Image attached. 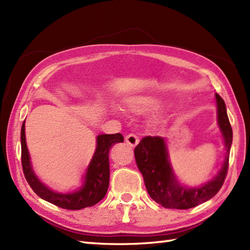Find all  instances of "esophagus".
I'll return each instance as SVG.
<instances>
[{"instance_id": "34e87169", "label": "esophagus", "mask_w": 250, "mask_h": 250, "mask_svg": "<svg viewBox=\"0 0 250 250\" xmlns=\"http://www.w3.org/2000/svg\"><path fill=\"white\" fill-rule=\"evenodd\" d=\"M125 142L128 143V145H130L131 147H135L139 145L140 140L135 134H129L128 136L125 137Z\"/></svg>"}]
</instances>
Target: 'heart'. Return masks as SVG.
<instances>
[{
  "mask_svg": "<svg viewBox=\"0 0 250 250\" xmlns=\"http://www.w3.org/2000/svg\"><path fill=\"white\" fill-rule=\"evenodd\" d=\"M164 104V100L155 94L133 95L125 100V106L135 115H146L159 109ZM159 120V119H157Z\"/></svg>",
  "mask_w": 250,
  "mask_h": 250,
  "instance_id": "obj_1",
  "label": "heart"
}]
</instances>
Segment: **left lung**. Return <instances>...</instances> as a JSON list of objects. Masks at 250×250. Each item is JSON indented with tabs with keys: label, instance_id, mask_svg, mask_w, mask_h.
Wrapping results in <instances>:
<instances>
[{
	"label": "left lung",
	"instance_id": "1",
	"mask_svg": "<svg viewBox=\"0 0 250 250\" xmlns=\"http://www.w3.org/2000/svg\"><path fill=\"white\" fill-rule=\"evenodd\" d=\"M215 100L217 124L224 139L226 153L219 171L208 182L193 187L180 183L169 160L168 148L163 137L146 136L135 147V161L144 178L147 192L164 208H192L215 196L225 182L233 133L225 101L217 93Z\"/></svg>",
	"mask_w": 250,
	"mask_h": 250
}]
</instances>
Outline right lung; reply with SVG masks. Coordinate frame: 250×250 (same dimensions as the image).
Masks as SVG:
<instances>
[{
    "mask_svg": "<svg viewBox=\"0 0 250 250\" xmlns=\"http://www.w3.org/2000/svg\"><path fill=\"white\" fill-rule=\"evenodd\" d=\"M21 162L26 182L34 192L43 200L65 209H82L93 206L102 200L109 185V149L116 143L124 142V136L116 134H99L97 148L82 177V186L72 192H58L37 177L25 141L24 122L21 126Z\"/></svg>",
    "mask_w": 250,
    "mask_h": 250,
    "instance_id": "add662e5",
    "label": "right lung"
}]
</instances>
